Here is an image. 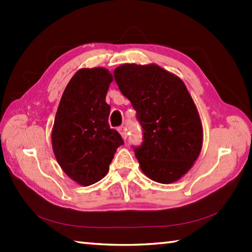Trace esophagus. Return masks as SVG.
I'll return each mask as SVG.
<instances>
[{"instance_id": "1", "label": "esophagus", "mask_w": 252, "mask_h": 252, "mask_svg": "<svg viewBox=\"0 0 252 252\" xmlns=\"http://www.w3.org/2000/svg\"><path fill=\"white\" fill-rule=\"evenodd\" d=\"M118 131H119V133H120L121 134V136H122V138L123 139H126V126H120V127H119V129H118Z\"/></svg>"}]
</instances>
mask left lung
I'll return each instance as SVG.
<instances>
[{
	"label": "left lung",
	"instance_id": "left-lung-1",
	"mask_svg": "<svg viewBox=\"0 0 252 252\" xmlns=\"http://www.w3.org/2000/svg\"><path fill=\"white\" fill-rule=\"evenodd\" d=\"M114 79L142 126L143 142L134 148L142 172L163 185L178 181L192 168L203 142L198 109L183 81L153 63L122 64Z\"/></svg>",
	"mask_w": 252,
	"mask_h": 252
}]
</instances>
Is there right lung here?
I'll return each mask as SVG.
<instances>
[{"mask_svg":"<svg viewBox=\"0 0 252 252\" xmlns=\"http://www.w3.org/2000/svg\"><path fill=\"white\" fill-rule=\"evenodd\" d=\"M113 76L104 67L80 69L63 92L51 133L53 152L67 177L88 187L106 176L121 135L109 126L105 102Z\"/></svg>","mask_w":252,"mask_h":252,"instance_id":"add662e5","label":"right lung"}]
</instances>
